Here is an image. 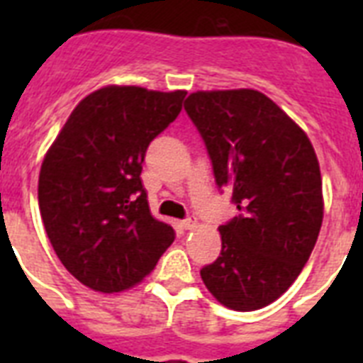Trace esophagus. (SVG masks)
<instances>
[{
  "label": "esophagus",
  "mask_w": 363,
  "mask_h": 363,
  "mask_svg": "<svg viewBox=\"0 0 363 363\" xmlns=\"http://www.w3.org/2000/svg\"><path fill=\"white\" fill-rule=\"evenodd\" d=\"M198 218L196 216H188L186 220L182 222V226H184V230H194V228H198Z\"/></svg>",
  "instance_id": "obj_1"
}]
</instances>
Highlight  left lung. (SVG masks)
<instances>
[{"mask_svg": "<svg viewBox=\"0 0 363 363\" xmlns=\"http://www.w3.org/2000/svg\"><path fill=\"white\" fill-rule=\"evenodd\" d=\"M184 109L203 137L216 184L239 209L218 228L220 256L201 279L228 309H262L298 279L318 239L324 201L315 148L258 90L194 92Z\"/></svg>", "mask_w": 363, "mask_h": 363, "instance_id": "8db88e82", "label": "left lung"}]
</instances>
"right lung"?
<instances>
[{"instance_id":"right-lung-1","label":"right lung","mask_w":363,"mask_h":363,"mask_svg":"<svg viewBox=\"0 0 363 363\" xmlns=\"http://www.w3.org/2000/svg\"><path fill=\"white\" fill-rule=\"evenodd\" d=\"M184 96L99 88L73 109L43 160L39 211L48 239L65 269L96 292L135 286L175 239L150 213L141 171Z\"/></svg>"}]
</instances>
